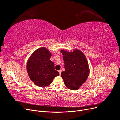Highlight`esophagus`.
Here are the masks:
<instances>
[{
  "instance_id": "esophagus-1",
  "label": "esophagus",
  "mask_w": 120,
  "mask_h": 120,
  "mask_svg": "<svg viewBox=\"0 0 120 120\" xmlns=\"http://www.w3.org/2000/svg\"><path fill=\"white\" fill-rule=\"evenodd\" d=\"M59 71V74H60H60H61V70H59V71Z\"/></svg>"
}]
</instances>
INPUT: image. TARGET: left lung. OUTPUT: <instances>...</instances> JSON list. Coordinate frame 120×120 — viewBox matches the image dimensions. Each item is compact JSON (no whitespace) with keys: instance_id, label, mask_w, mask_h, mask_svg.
Here are the masks:
<instances>
[{"instance_id":"1","label":"left lung","mask_w":120,"mask_h":120,"mask_svg":"<svg viewBox=\"0 0 120 120\" xmlns=\"http://www.w3.org/2000/svg\"><path fill=\"white\" fill-rule=\"evenodd\" d=\"M64 63L65 71L61 77L68 88L78 90L85 82L90 74L88 61L80 50L75 49L72 52L60 50Z\"/></svg>"}]
</instances>
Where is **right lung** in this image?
Listing matches in <instances>:
<instances>
[{
    "instance_id": "1",
    "label": "right lung",
    "mask_w": 120,
    "mask_h": 120,
    "mask_svg": "<svg viewBox=\"0 0 120 120\" xmlns=\"http://www.w3.org/2000/svg\"><path fill=\"white\" fill-rule=\"evenodd\" d=\"M52 53L45 47L35 50L29 57L26 70L31 81L35 85L45 87L51 84L54 78L59 75L54 69V63L50 60Z\"/></svg>"
}]
</instances>
